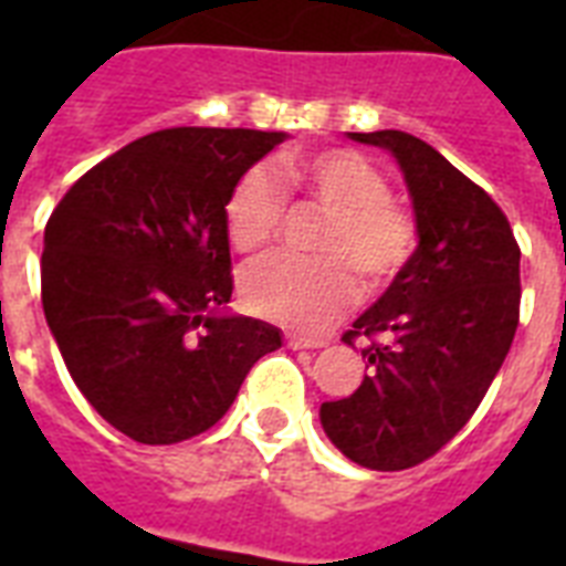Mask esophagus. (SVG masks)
Segmentation results:
<instances>
[{"label": "esophagus", "mask_w": 566, "mask_h": 566, "mask_svg": "<svg viewBox=\"0 0 566 566\" xmlns=\"http://www.w3.org/2000/svg\"><path fill=\"white\" fill-rule=\"evenodd\" d=\"M284 340H287V346H291V349H317V346H323V340H319V337L287 335Z\"/></svg>", "instance_id": "esophagus-1"}]
</instances>
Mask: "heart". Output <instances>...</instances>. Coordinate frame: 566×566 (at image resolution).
<instances>
[{"label":"heart","mask_w":566,"mask_h":566,"mask_svg":"<svg viewBox=\"0 0 566 566\" xmlns=\"http://www.w3.org/2000/svg\"><path fill=\"white\" fill-rule=\"evenodd\" d=\"M287 190L308 196L328 220L317 234L323 255H279L243 279V300L258 317L319 332L367 287H385L402 273L420 243L408 205L390 196V181L355 149L287 155L279 172L252 167L229 190L222 217L231 247L261 252L279 238Z\"/></svg>","instance_id":"heart-1"}]
</instances>
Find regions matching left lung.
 Segmentation results:
<instances>
[{
    "label": "left lung",
    "mask_w": 566,
    "mask_h": 566,
    "mask_svg": "<svg viewBox=\"0 0 566 566\" xmlns=\"http://www.w3.org/2000/svg\"><path fill=\"white\" fill-rule=\"evenodd\" d=\"M402 167L420 247L344 340L367 337L370 373L323 402L319 420L349 461L381 473L438 455L464 429L520 323V247L491 193L405 132H353Z\"/></svg>",
    "instance_id": "8db88e82"
}]
</instances>
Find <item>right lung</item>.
<instances>
[{"label":"right lung","mask_w":566,"mask_h":566,"mask_svg":"<svg viewBox=\"0 0 566 566\" xmlns=\"http://www.w3.org/2000/svg\"><path fill=\"white\" fill-rule=\"evenodd\" d=\"M282 132L164 128L84 172L46 222L43 314L84 399L137 443H179L229 411L279 328L231 300L226 199Z\"/></svg>","instance_id":"1"}]
</instances>
